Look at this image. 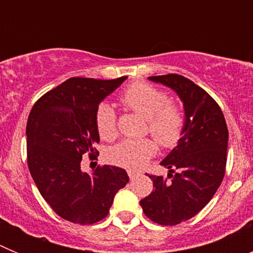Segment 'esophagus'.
I'll list each match as a JSON object with an SVG mask.
<instances>
[{"label":"esophagus","mask_w":253,"mask_h":253,"mask_svg":"<svg viewBox=\"0 0 253 253\" xmlns=\"http://www.w3.org/2000/svg\"><path fill=\"white\" fill-rule=\"evenodd\" d=\"M128 175L129 177H130V180H134V178L138 177V176L140 175V172L135 171V169H128Z\"/></svg>","instance_id":"34e87169"}]
</instances>
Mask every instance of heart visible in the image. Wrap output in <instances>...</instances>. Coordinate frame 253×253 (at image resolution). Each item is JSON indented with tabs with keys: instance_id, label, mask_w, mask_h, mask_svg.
<instances>
[{
	"instance_id": "heart-1",
	"label": "heart",
	"mask_w": 253,
	"mask_h": 253,
	"mask_svg": "<svg viewBox=\"0 0 253 253\" xmlns=\"http://www.w3.org/2000/svg\"><path fill=\"white\" fill-rule=\"evenodd\" d=\"M122 102L129 110L147 119V130L161 146L171 148L180 140L185 126V115L181 106L169 101L165 91L143 82L129 86L122 96ZM96 128L101 139L114 140L118 135L114 109L101 104L96 111ZM157 152L152 139H125L109 152V160L118 166L139 169Z\"/></svg>"
}]
</instances>
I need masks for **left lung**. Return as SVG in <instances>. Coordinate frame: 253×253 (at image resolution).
<instances>
[{
  "mask_svg": "<svg viewBox=\"0 0 253 253\" xmlns=\"http://www.w3.org/2000/svg\"><path fill=\"white\" fill-rule=\"evenodd\" d=\"M149 80L171 87L184 102L182 137L161 162L167 177L147 175L154 190L140 200L152 222L176 225L189 220L211 200L222 184L227 165L228 128L215 100L184 76L169 73Z\"/></svg>",
  "mask_w": 253,
  "mask_h": 253,
  "instance_id": "8db88e82",
  "label": "left lung"
}]
</instances>
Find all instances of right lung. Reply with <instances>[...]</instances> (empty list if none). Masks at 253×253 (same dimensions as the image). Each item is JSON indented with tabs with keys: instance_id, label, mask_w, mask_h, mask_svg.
Returning <instances> with one entry per match:
<instances>
[{
	"instance_id": "right-lung-1",
	"label": "right lung",
	"mask_w": 253,
	"mask_h": 253,
	"mask_svg": "<svg viewBox=\"0 0 253 253\" xmlns=\"http://www.w3.org/2000/svg\"><path fill=\"white\" fill-rule=\"evenodd\" d=\"M126 80L69 78L34 104L26 124L28 166L39 193L60 218L93 224L109 214L114 196L128 184L126 171L97 166L82 172L81 161L96 160L99 104Z\"/></svg>"
}]
</instances>
